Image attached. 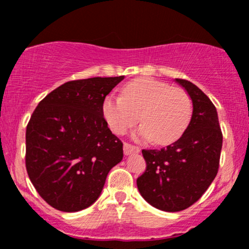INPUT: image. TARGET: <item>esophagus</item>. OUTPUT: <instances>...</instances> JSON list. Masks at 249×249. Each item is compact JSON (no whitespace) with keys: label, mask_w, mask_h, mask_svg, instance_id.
I'll list each match as a JSON object with an SVG mask.
<instances>
[{"label":"esophagus","mask_w":249,"mask_h":249,"mask_svg":"<svg viewBox=\"0 0 249 249\" xmlns=\"http://www.w3.org/2000/svg\"><path fill=\"white\" fill-rule=\"evenodd\" d=\"M138 152H139V148L137 146H133V145L127 144V142H125V144H124V154H125V156H130V154L138 153Z\"/></svg>","instance_id":"34e87169"}]
</instances>
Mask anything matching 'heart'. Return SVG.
Listing matches in <instances>:
<instances>
[{
  "label": "heart",
  "mask_w": 249,
  "mask_h": 249,
  "mask_svg": "<svg viewBox=\"0 0 249 249\" xmlns=\"http://www.w3.org/2000/svg\"><path fill=\"white\" fill-rule=\"evenodd\" d=\"M102 110L113 133H125L141 116L142 124L134 132V138L167 145L185 132L193 105L181 89L153 78H138L123 88V96L105 97Z\"/></svg>",
  "instance_id": "1"
}]
</instances>
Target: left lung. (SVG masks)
I'll use <instances>...</instances> for the list:
<instances>
[{
    "mask_svg": "<svg viewBox=\"0 0 249 249\" xmlns=\"http://www.w3.org/2000/svg\"><path fill=\"white\" fill-rule=\"evenodd\" d=\"M192 101L191 122L173 144L161 150H142L146 171L137 179L139 193L165 212L186 210L212 184L222 147L216 108L193 83L176 78Z\"/></svg>",
    "mask_w": 249,
    "mask_h": 249,
    "instance_id": "left-lung-1",
    "label": "left lung"
}]
</instances>
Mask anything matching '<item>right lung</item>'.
<instances>
[{
	"instance_id": "right-lung-1",
	"label": "right lung",
	"mask_w": 249,
	"mask_h": 249,
	"mask_svg": "<svg viewBox=\"0 0 249 249\" xmlns=\"http://www.w3.org/2000/svg\"><path fill=\"white\" fill-rule=\"evenodd\" d=\"M119 77L71 81L51 91L34 111L25 133V166L34 187L62 212L88 208L107 173L123 159V144L107 127L103 101Z\"/></svg>"
}]
</instances>
